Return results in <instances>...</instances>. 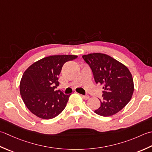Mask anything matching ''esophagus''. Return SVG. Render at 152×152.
<instances>
[{
  "label": "esophagus",
  "instance_id": "1",
  "mask_svg": "<svg viewBox=\"0 0 152 152\" xmlns=\"http://www.w3.org/2000/svg\"><path fill=\"white\" fill-rule=\"evenodd\" d=\"M80 96H81V97L83 99H85V100H88V99L89 98V96H88V95H83V94H81Z\"/></svg>",
  "mask_w": 152,
  "mask_h": 152
}]
</instances>
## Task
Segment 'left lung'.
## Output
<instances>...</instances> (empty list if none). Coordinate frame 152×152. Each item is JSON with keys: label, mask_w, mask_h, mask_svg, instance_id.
<instances>
[{"label": "left lung", "mask_w": 152, "mask_h": 152, "mask_svg": "<svg viewBox=\"0 0 152 152\" xmlns=\"http://www.w3.org/2000/svg\"><path fill=\"white\" fill-rule=\"evenodd\" d=\"M96 84L103 85L100 106L94 111L99 115L109 117L119 112L131 100L134 83L131 72L125 65L107 54L83 55Z\"/></svg>", "instance_id": "8db88e82"}]
</instances>
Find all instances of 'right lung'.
Segmentation results:
<instances>
[{
	"label": "right lung",
	"instance_id": "obj_1",
	"mask_svg": "<svg viewBox=\"0 0 152 152\" xmlns=\"http://www.w3.org/2000/svg\"><path fill=\"white\" fill-rule=\"evenodd\" d=\"M75 55H55L33 63L21 77L20 91L22 100L34 115L43 119L54 118L66 107L71 94L55 88L64 64L75 60Z\"/></svg>",
	"mask_w": 152,
	"mask_h": 152
}]
</instances>
